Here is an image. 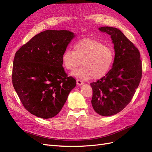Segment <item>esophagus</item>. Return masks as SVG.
<instances>
[{
    "instance_id": "esophagus-1",
    "label": "esophagus",
    "mask_w": 152,
    "mask_h": 152,
    "mask_svg": "<svg viewBox=\"0 0 152 152\" xmlns=\"http://www.w3.org/2000/svg\"><path fill=\"white\" fill-rule=\"evenodd\" d=\"M77 84L78 86H82V84H84V82H82V80H80L77 79Z\"/></svg>"
}]
</instances>
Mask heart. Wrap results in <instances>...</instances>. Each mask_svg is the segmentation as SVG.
<instances>
[{"label": "heart", "mask_w": 152, "mask_h": 152, "mask_svg": "<svg viewBox=\"0 0 152 152\" xmlns=\"http://www.w3.org/2000/svg\"><path fill=\"white\" fill-rule=\"evenodd\" d=\"M114 59L113 50L98 40L84 39L73 46V51L67 49L62 55L63 65L73 71L81 65L80 68L71 75L82 79H99L107 74Z\"/></svg>", "instance_id": "1"}]
</instances>
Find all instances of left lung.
Masks as SVG:
<instances>
[{
    "mask_svg": "<svg viewBox=\"0 0 152 152\" xmlns=\"http://www.w3.org/2000/svg\"><path fill=\"white\" fill-rule=\"evenodd\" d=\"M98 29L110 35L115 58L107 74L90 84L91 103L96 113L108 117L120 112L130 103L141 79L142 63L138 49L120 30L109 26Z\"/></svg>",
    "mask_w": 152,
    "mask_h": 152,
    "instance_id": "left-lung-1",
    "label": "left lung"
}]
</instances>
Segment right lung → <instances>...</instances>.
I'll return each instance as SVG.
<instances>
[{"mask_svg": "<svg viewBox=\"0 0 152 152\" xmlns=\"http://www.w3.org/2000/svg\"><path fill=\"white\" fill-rule=\"evenodd\" d=\"M75 34L48 30L35 35L15 54L12 84L24 107L36 117L50 118L61 111L76 80L67 77L62 55Z\"/></svg>", "mask_w": 152, "mask_h": 152, "instance_id": "obj_1", "label": "right lung"}]
</instances>
